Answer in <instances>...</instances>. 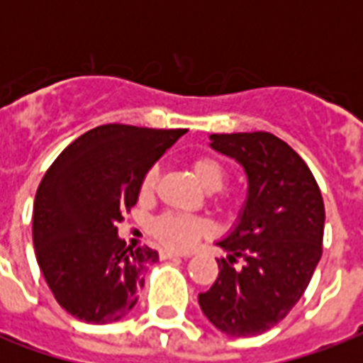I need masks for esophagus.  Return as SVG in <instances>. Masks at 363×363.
I'll return each instance as SVG.
<instances>
[{
	"label": "esophagus",
	"mask_w": 363,
	"mask_h": 363,
	"mask_svg": "<svg viewBox=\"0 0 363 363\" xmlns=\"http://www.w3.org/2000/svg\"><path fill=\"white\" fill-rule=\"evenodd\" d=\"M177 256H186V254H179V252H175V250H167V248H164V250H160V258H162V259L177 258Z\"/></svg>",
	"instance_id": "34e87169"
}]
</instances>
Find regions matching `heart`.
Returning a JSON list of instances; mask_svg holds the SVG:
<instances>
[{"label":"heart","mask_w":363,"mask_h":363,"mask_svg":"<svg viewBox=\"0 0 363 363\" xmlns=\"http://www.w3.org/2000/svg\"><path fill=\"white\" fill-rule=\"evenodd\" d=\"M190 169L199 186L207 190V192H215L222 188L226 181V167L213 156L201 154V156H194L190 160ZM156 186V171L150 169L147 175L143 177L139 194L141 198H150ZM207 230L203 220L192 218V216L177 215V213H167V215L158 216L150 226V232L158 239L164 247L173 248V250H184L192 245L201 233Z\"/></svg>","instance_id":"obj_1"}]
</instances>
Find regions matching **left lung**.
Returning a JSON list of instances; mask_svg holds the SVG:
<instances>
[{
    "mask_svg": "<svg viewBox=\"0 0 363 363\" xmlns=\"http://www.w3.org/2000/svg\"><path fill=\"white\" fill-rule=\"evenodd\" d=\"M209 139L211 148L241 164L248 192L238 224L216 242L228 256L216 259L215 284L198 301L222 333L254 337L279 324L309 286L322 256L324 201L301 156L273 133Z\"/></svg>",
    "mask_w": 363,
    "mask_h": 363,
    "instance_id": "1",
    "label": "left lung"
}]
</instances>
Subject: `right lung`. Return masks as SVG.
Here are the masks:
<instances>
[{
    "instance_id": "add662e5",
    "label": "right lung",
    "mask_w": 363,
    "mask_h": 363,
    "mask_svg": "<svg viewBox=\"0 0 363 363\" xmlns=\"http://www.w3.org/2000/svg\"><path fill=\"white\" fill-rule=\"evenodd\" d=\"M184 133L98 125L43 177L33 203L37 264L62 309L79 320L111 324L135 307L158 252L125 247L118 224L137 203L143 177Z\"/></svg>"
}]
</instances>
